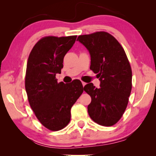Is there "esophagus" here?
Here are the masks:
<instances>
[{
    "label": "esophagus",
    "instance_id": "34e87169",
    "mask_svg": "<svg viewBox=\"0 0 156 156\" xmlns=\"http://www.w3.org/2000/svg\"><path fill=\"white\" fill-rule=\"evenodd\" d=\"M82 84H83V86L84 87V85H85V84H87L86 83H84V82H83V81H82Z\"/></svg>",
    "mask_w": 156,
    "mask_h": 156
}]
</instances>
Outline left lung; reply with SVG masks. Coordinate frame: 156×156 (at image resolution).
Returning a JSON list of instances; mask_svg holds the SVG:
<instances>
[{"mask_svg": "<svg viewBox=\"0 0 156 156\" xmlns=\"http://www.w3.org/2000/svg\"><path fill=\"white\" fill-rule=\"evenodd\" d=\"M77 41L89 51L90 69L100 81V88L92 83L84 87L91 98L89 115L100 125L112 126L122 116L131 91L132 72L125 50L105 31L79 36Z\"/></svg>", "mask_w": 156, "mask_h": 156, "instance_id": "left-lung-1", "label": "left lung"}]
</instances>
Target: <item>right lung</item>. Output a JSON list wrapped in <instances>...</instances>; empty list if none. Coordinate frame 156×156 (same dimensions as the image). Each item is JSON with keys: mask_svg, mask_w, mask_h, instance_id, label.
Listing matches in <instances>:
<instances>
[{"mask_svg": "<svg viewBox=\"0 0 156 156\" xmlns=\"http://www.w3.org/2000/svg\"><path fill=\"white\" fill-rule=\"evenodd\" d=\"M77 36H47L37 43L28 58L25 89L30 107L47 129L59 131L71 119V109L83 92L79 80L69 84L58 83L63 58Z\"/></svg>", "mask_w": 156, "mask_h": 156, "instance_id": "1", "label": "right lung"}]
</instances>
